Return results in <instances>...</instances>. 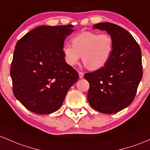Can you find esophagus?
I'll use <instances>...</instances> for the list:
<instances>
[{
    "label": "esophagus",
    "mask_w": 150,
    "mask_h": 150,
    "mask_svg": "<svg viewBox=\"0 0 150 150\" xmlns=\"http://www.w3.org/2000/svg\"><path fill=\"white\" fill-rule=\"evenodd\" d=\"M79 78H80V79H82V78H83V77L84 74L83 73V72L79 71Z\"/></svg>",
    "instance_id": "34e87169"
}]
</instances>
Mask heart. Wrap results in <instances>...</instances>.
<instances>
[{"instance_id": "1", "label": "heart", "mask_w": 150, "mask_h": 150, "mask_svg": "<svg viewBox=\"0 0 150 150\" xmlns=\"http://www.w3.org/2000/svg\"><path fill=\"white\" fill-rule=\"evenodd\" d=\"M72 45L65 44L62 48L65 61L70 66L78 64L81 57L90 69H98L110 60L114 49L113 39L109 34L82 32L71 39Z\"/></svg>"}]
</instances>
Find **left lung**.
<instances>
[{"instance_id":"obj_1","label":"left lung","mask_w":150,"mask_h":150,"mask_svg":"<svg viewBox=\"0 0 150 150\" xmlns=\"http://www.w3.org/2000/svg\"><path fill=\"white\" fill-rule=\"evenodd\" d=\"M105 30L113 39V52L102 68L84 74L89 82L87 98L98 112L112 114L133 101L142 77L141 50L127 30L110 23L94 25Z\"/></svg>"}]
</instances>
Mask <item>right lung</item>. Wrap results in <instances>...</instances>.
Wrapping results in <instances>:
<instances>
[{
    "label": "right lung",
    "mask_w": 150,
    "mask_h": 150,
    "mask_svg": "<svg viewBox=\"0 0 150 150\" xmlns=\"http://www.w3.org/2000/svg\"><path fill=\"white\" fill-rule=\"evenodd\" d=\"M72 25L35 28L16 45L11 67L13 92L27 109L44 115L62 106L79 73L65 62L62 48Z\"/></svg>",
    "instance_id": "right-lung-1"
}]
</instances>
